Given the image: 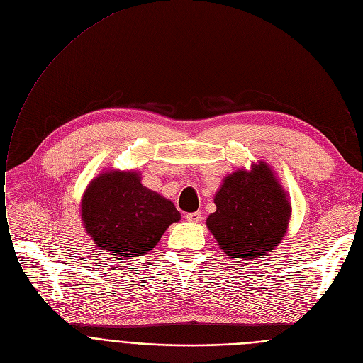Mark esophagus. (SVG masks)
<instances>
[{"label": "esophagus", "mask_w": 363, "mask_h": 363, "mask_svg": "<svg viewBox=\"0 0 363 363\" xmlns=\"http://www.w3.org/2000/svg\"><path fill=\"white\" fill-rule=\"evenodd\" d=\"M186 220L190 221V223H198L202 220V214L199 211L196 212H189V214H186Z\"/></svg>", "instance_id": "esophagus-1"}]
</instances>
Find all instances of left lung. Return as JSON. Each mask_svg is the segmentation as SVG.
Instances as JSON below:
<instances>
[{"mask_svg": "<svg viewBox=\"0 0 363 363\" xmlns=\"http://www.w3.org/2000/svg\"><path fill=\"white\" fill-rule=\"evenodd\" d=\"M214 202L206 225L230 258L253 259L283 240L291 208L267 164L227 176Z\"/></svg>", "mask_w": 363, "mask_h": 363, "instance_id": "1", "label": "left lung"}]
</instances>
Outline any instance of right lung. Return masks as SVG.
<instances>
[{
	"label": "right lung",
	"mask_w": 363,
	"mask_h": 363,
	"mask_svg": "<svg viewBox=\"0 0 363 363\" xmlns=\"http://www.w3.org/2000/svg\"><path fill=\"white\" fill-rule=\"evenodd\" d=\"M82 220L98 249L121 259L152 250L180 212L172 201L143 187L133 172H110L84 191Z\"/></svg>",
	"instance_id": "right-lung-1"
}]
</instances>
